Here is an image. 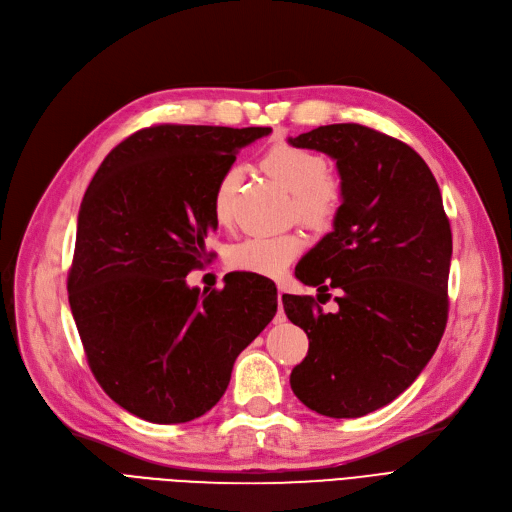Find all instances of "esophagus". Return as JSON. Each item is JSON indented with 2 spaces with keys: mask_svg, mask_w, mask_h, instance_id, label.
<instances>
[{
  "mask_svg": "<svg viewBox=\"0 0 512 512\" xmlns=\"http://www.w3.org/2000/svg\"><path fill=\"white\" fill-rule=\"evenodd\" d=\"M284 319H286V315H284V307H282V290H280L278 292V315L274 321H284Z\"/></svg>",
  "mask_w": 512,
  "mask_h": 512,
  "instance_id": "34e87169",
  "label": "esophagus"
}]
</instances>
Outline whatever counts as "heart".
I'll list each match as a JSON object with an SVG mask.
<instances>
[{"mask_svg":"<svg viewBox=\"0 0 512 512\" xmlns=\"http://www.w3.org/2000/svg\"><path fill=\"white\" fill-rule=\"evenodd\" d=\"M263 170L288 193H292V209L297 218L311 228H328L342 205V188L338 180L326 176V161L307 149L274 145L261 159ZM240 170L228 168L215 186L213 213L220 224L232 218V197L238 186ZM305 240L294 234L251 236L236 242L228 251V263L238 272L257 276H282L286 267L299 257Z\"/></svg>","mask_w":512,"mask_h":512,"instance_id":"1","label":"heart"}]
</instances>
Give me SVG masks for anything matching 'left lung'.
<instances>
[{
	"instance_id": "1",
	"label": "left lung",
	"mask_w": 512,
	"mask_h": 512,
	"mask_svg": "<svg viewBox=\"0 0 512 512\" xmlns=\"http://www.w3.org/2000/svg\"><path fill=\"white\" fill-rule=\"evenodd\" d=\"M288 145L332 157L342 188L334 230L294 272L319 292L336 288L338 311L282 297L309 338L290 388L319 415L363 417L405 392L436 353L448 317L450 224L432 170L388 134L330 124Z\"/></svg>"
}]
</instances>
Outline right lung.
Returning <instances> with one entry per match:
<instances>
[{"label": "right lung", "mask_w": 512, "mask_h": 512, "mask_svg": "<svg viewBox=\"0 0 512 512\" xmlns=\"http://www.w3.org/2000/svg\"><path fill=\"white\" fill-rule=\"evenodd\" d=\"M272 128L161 124L103 159L80 203L68 301L91 371L114 402L151 423L205 415L236 357L270 324L263 278L186 284L218 228L213 193L236 153Z\"/></svg>", "instance_id": "add662e5"}]
</instances>
